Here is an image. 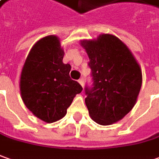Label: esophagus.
<instances>
[{
  "mask_svg": "<svg viewBox=\"0 0 159 159\" xmlns=\"http://www.w3.org/2000/svg\"><path fill=\"white\" fill-rule=\"evenodd\" d=\"M78 82H79V84L84 87V78H81V79L78 80Z\"/></svg>",
  "mask_w": 159,
  "mask_h": 159,
  "instance_id": "34e87169",
  "label": "esophagus"
}]
</instances>
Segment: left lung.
I'll use <instances>...</instances> for the list:
<instances>
[{"mask_svg": "<svg viewBox=\"0 0 159 159\" xmlns=\"http://www.w3.org/2000/svg\"><path fill=\"white\" fill-rule=\"evenodd\" d=\"M88 54L92 84L85 85V103L96 123L110 125L121 120L136 103L142 72L127 46L112 34L81 42Z\"/></svg>", "mask_w": 159, "mask_h": 159, "instance_id": "1", "label": "left lung"}]
</instances>
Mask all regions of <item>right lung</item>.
<instances>
[{
    "instance_id": "right-lung-1",
    "label": "right lung",
    "mask_w": 159,
    "mask_h": 159,
    "mask_svg": "<svg viewBox=\"0 0 159 159\" xmlns=\"http://www.w3.org/2000/svg\"><path fill=\"white\" fill-rule=\"evenodd\" d=\"M59 39L48 35L31 48L20 75V89L26 107L46 123L65 116L83 87L70 76L71 66L63 63Z\"/></svg>"
}]
</instances>
